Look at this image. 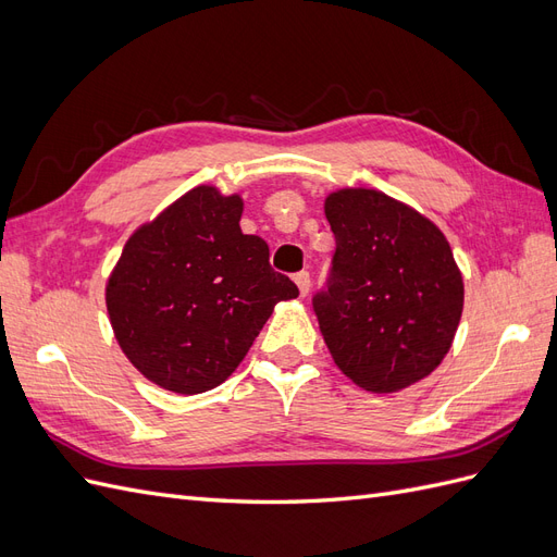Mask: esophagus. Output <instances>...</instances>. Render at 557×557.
<instances>
[{
    "instance_id": "obj_1",
    "label": "esophagus",
    "mask_w": 557,
    "mask_h": 557,
    "mask_svg": "<svg viewBox=\"0 0 557 557\" xmlns=\"http://www.w3.org/2000/svg\"><path fill=\"white\" fill-rule=\"evenodd\" d=\"M295 283H297V288H299V295L307 297L309 290H311V276H309V272L295 274Z\"/></svg>"
}]
</instances>
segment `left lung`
<instances>
[{"label":"left lung","instance_id":"obj_1","mask_svg":"<svg viewBox=\"0 0 557 557\" xmlns=\"http://www.w3.org/2000/svg\"><path fill=\"white\" fill-rule=\"evenodd\" d=\"M336 250L313 297L334 364L367 393H399L430 376L458 332L465 283L430 218L381 190L325 197Z\"/></svg>","mask_w":557,"mask_h":557}]
</instances>
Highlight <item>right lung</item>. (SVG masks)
I'll return each instance as SVG.
<instances>
[{
	"instance_id": "obj_1",
	"label": "right lung",
	"mask_w": 557,
	"mask_h": 557,
	"mask_svg": "<svg viewBox=\"0 0 557 557\" xmlns=\"http://www.w3.org/2000/svg\"><path fill=\"white\" fill-rule=\"evenodd\" d=\"M244 199L197 185L134 230L107 281L115 342L164 391L199 395L246 358L297 285L269 267V246L239 227Z\"/></svg>"
}]
</instances>
